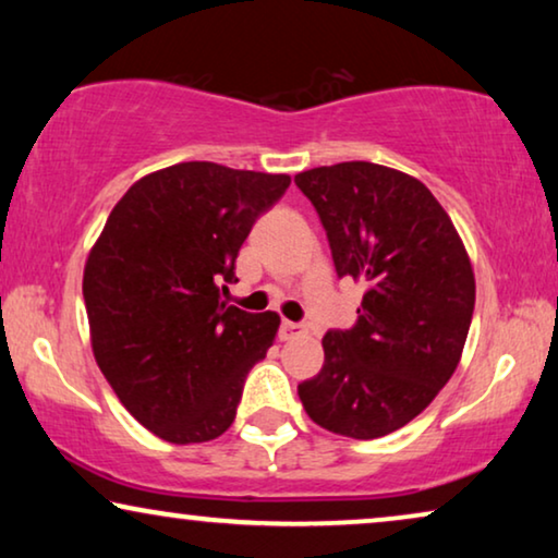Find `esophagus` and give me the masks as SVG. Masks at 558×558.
<instances>
[{"mask_svg": "<svg viewBox=\"0 0 558 558\" xmlns=\"http://www.w3.org/2000/svg\"><path fill=\"white\" fill-rule=\"evenodd\" d=\"M300 332H304V325L292 323V319H284V323H281V340H292L294 335Z\"/></svg>", "mask_w": 558, "mask_h": 558, "instance_id": "esophagus-1", "label": "esophagus"}]
</instances>
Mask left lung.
<instances>
[{
    "instance_id": "obj_1",
    "label": "left lung",
    "mask_w": 558,
    "mask_h": 558,
    "mask_svg": "<svg viewBox=\"0 0 558 558\" xmlns=\"http://www.w3.org/2000/svg\"><path fill=\"white\" fill-rule=\"evenodd\" d=\"M294 182L323 220L338 277L365 284L357 323L325 335L323 371L296 393L327 432L386 437L460 363L475 310L470 256L437 197L407 172L340 162Z\"/></svg>"
}]
</instances>
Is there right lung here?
<instances>
[{
    "label": "right lung",
    "instance_id": "1",
    "mask_svg": "<svg viewBox=\"0 0 558 558\" xmlns=\"http://www.w3.org/2000/svg\"><path fill=\"white\" fill-rule=\"evenodd\" d=\"M289 174L180 162L136 180L113 205L83 271L90 348L142 426L197 445L235 418L243 380L266 357L277 312L220 300L251 226Z\"/></svg>",
    "mask_w": 558,
    "mask_h": 558
}]
</instances>
